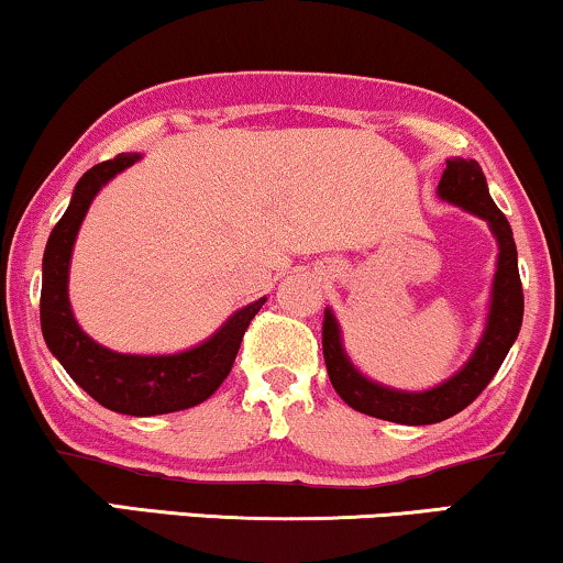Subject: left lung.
I'll return each mask as SVG.
<instances>
[{"label": "left lung", "instance_id": "left-lung-1", "mask_svg": "<svg viewBox=\"0 0 563 563\" xmlns=\"http://www.w3.org/2000/svg\"><path fill=\"white\" fill-rule=\"evenodd\" d=\"M440 196L457 203V207L473 211V214L484 217L492 224L496 240H499L492 316H488L486 333L481 339L476 354L471 356V362L455 377L434 390H388L383 385L369 383L367 377H362L352 367V362L344 354V346H341L339 325H335L331 310H325L323 316V356L333 390L354 411L375 416V419L396 421V424H437V421L450 419V416L463 411L465 406H471L484 393L486 385L492 383V377L501 367V362H505L522 325L525 297L520 272H517L512 228H509L507 217L501 214L499 207L492 201V196H488L484 170H481L476 159H448V167H444L440 180Z\"/></svg>", "mask_w": 563, "mask_h": 563}]
</instances>
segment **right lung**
<instances>
[{"instance_id": "right-lung-1", "label": "right lung", "mask_w": 563, "mask_h": 563, "mask_svg": "<svg viewBox=\"0 0 563 563\" xmlns=\"http://www.w3.org/2000/svg\"><path fill=\"white\" fill-rule=\"evenodd\" d=\"M136 159L139 155H115L113 159L90 167L79 178L69 209L51 230L46 253H43L41 331L51 354L62 362V367L69 372L79 388L100 406L111 408L115 413L157 416L199 406L224 383L235 364L247 325L261 310V305L266 302V297L238 310L201 346L173 356L115 354L111 349L98 346L90 335L82 333V328L71 318L67 295L71 245H75L77 230L92 196L115 173L126 170Z\"/></svg>"}]
</instances>
